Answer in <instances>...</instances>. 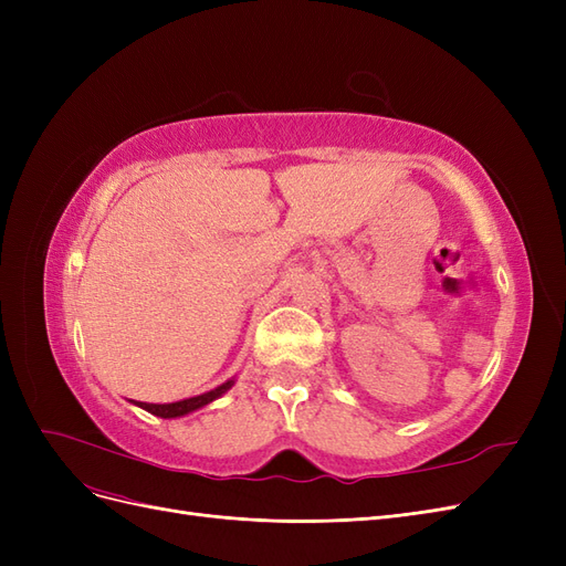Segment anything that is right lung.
Returning a JSON list of instances; mask_svg holds the SVG:
<instances>
[{
	"instance_id": "obj_1",
	"label": "right lung",
	"mask_w": 566,
	"mask_h": 566,
	"mask_svg": "<svg viewBox=\"0 0 566 566\" xmlns=\"http://www.w3.org/2000/svg\"><path fill=\"white\" fill-rule=\"evenodd\" d=\"M235 380H227L221 382L219 387L205 391V394H198V397H191V399H181V401H172V403H146V401H132L134 406H139L144 410H148V413L158 416V418H181V416H188L193 413V410L202 408L212 403L214 399H219L221 394H227L231 387H233Z\"/></svg>"
}]
</instances>
